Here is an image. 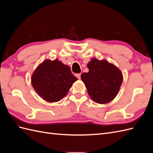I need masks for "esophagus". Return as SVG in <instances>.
Returning a JSON list of instances; mask_svg holds the SVG:
<instances>
[{
  "mask_svg": "<svg viewBox=\"0 0 153 153\" xmlns=\"http://www.w3.org/2000/svg\"><path fill=\"white\" fill-rule=\"evenodd\" d=\"M75 76L77 77V78L78 79H80V76H81V73H78V74H76Z\"/></svg>",
  "mask_w": 153,
  "mask_h": 153,
  "instance_id": "obj_1",
  "label": "esophagus"
}]
</instances>
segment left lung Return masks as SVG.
<instances>
[{
  "mask_svg": "<svg viewBox=\"0 0 153 153\" xmlns=\"http://www.w3.org/2000/svg\"><path fill=\"white\" fill-rule=\"evenodd\" d=\"M89 72L81 75L88 94L99 104H106L113 100L119 93L123 81L121 71L106 60L91 59L87 63Z\"/></svg>",
  "mask_w": 153,
  "mask_h": 153,
  "instance_id": "8db88e82",
  "label": "left lung"
}]
</instances>
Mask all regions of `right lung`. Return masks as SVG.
Masks as SVG:
<instances>
[{
    "mask_svg": "<svg viewBox=\"0 0 153 153\" xmlns=\"http://www.w3.org/2000/svg\"><path fill=\"white\" fill-rule=\"evenodd\" d=\"M77 80L73 75L69 66L57 59L53 61L45 60L31 76V84L35 91L49 103L61 100Z\"/></svg>",
    "mask_w": 153,
    "mask_h": 153,
    "instance_id": "1",
    "label": "right lung"
}]
</instances>
